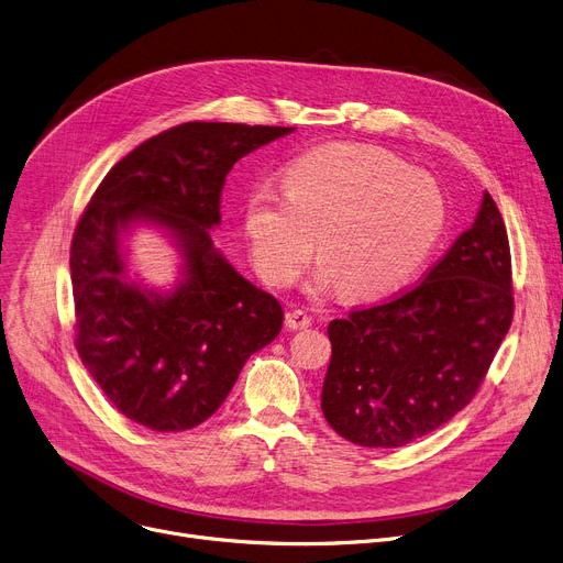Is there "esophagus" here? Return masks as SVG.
Wrapping results in <instances>:
<instances>
[{"instance_id": "obj_1", "label": "esophagus", "mask_w": 563, "mask_h": 563, "mask_svg": "<svg viewBox=\"0 0 563 563\" xmlns=\"http://www.w3.org/2000/svg\"><path fill=\"white\" fill-rule=\"evenodd\" d=\"M311 316L307 313V311H302V309H292V311H288L286 313V327L288 329H307V327H311Z\"/></svg>"}]
</instances>
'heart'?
Listing matches in <instances>:
<instances>
[{
  "instance_id": "obj_1",
  "label": "heart",
  "mask_w": 563,
  "mask_h": 563,
  "mask_svg": "<svg viewBox=\"0 0 563 563\" xmlns=\"http://www.w3.org/2000/svg\"><path fill=\"white\" fill-rule=\"evenodd\" d=\"M439 184L382 150L327 145L284 170V192L247 195L245 234L258 275L290 286L309 266L316 239L320 282L343 297H375L407 282L445 227Z\"/></svg>"
}]
</instances>
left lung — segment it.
<instances>
[{
  "mask_svg": "<svg viewBox=\"0 0 563 563\" xmlns=\"http://www.w3.org/2000/svg\"><path fill=\"white\" fill-rule=\"evenodd\" d=\"M511 318L509 236L484 192L473 227L420 284L329 322L327 422L363 448H402L434 432L475 398Z\"/></svg>",
  "mask_w": 563,
  "mask_h": 563,
  "instance_id": "1",
  "label": "left lung"
}]
</instances>
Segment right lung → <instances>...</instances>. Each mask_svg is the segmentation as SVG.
<instances>
[{
	"label": "right lung",
	"mask_w": 563,
	"mask_h": 563,
	"mask_svg": "<svg viewBox=\"0 0 563 563\" xmlns=\"http://www.w3.org/2000/svg\"><path fill=\"white\" fill-rule=\"evenodd\" d=\"M292 126L184 122L118 161L92 192L70 247L75 345L109 402L152 432H184L224 402L245 361L282 332V305L213 247L234 163ZM170 228L187 279L170 296L123 279L117 234Z\"/></svg>",
	"instance_id": "add662e5"
}]
</instances>
